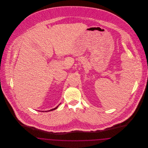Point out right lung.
I'll list each match as a JSON object with an SVG mask.
<instances>
[{
  "label": "right lung",
  "mask_w": 148,
  "mask_h": 148,
  "mask_svg": "<svg viewBox=\"0 0 148 148\" xmlns=\"http://www.w3.org/2000/svg\"><path fill=\"white\" fill-rule=\"evenodd\" d=\"M58 106H56V108H54V109H51V110H47V111H46V112H45H45H50V111H52V110H56V109H57V108H58ZM42 112H44V111H42Z\"/></svg>",
  "instance_id": "1"
}]
</instances>
